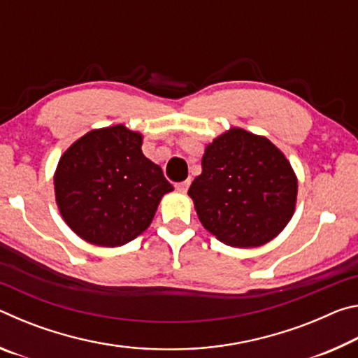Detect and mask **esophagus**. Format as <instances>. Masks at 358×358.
<instances>
[{"label": "esophagus", "instance_id": "34e87169", "mask_svg": "<svg viewBox=\"0 0 358 358\" xmlns=\"http://www.w3.org/2000/svg\"><path fill=\"white\" fill-rule=\"evenodd\" d=\"M189 185H191V181H189V180H186V181H180V183L175 185V189H177L178 192H186V191H187V187H189Z\"/></svg>", "mask_w": 358, "mask_h": 358}]
</instances>
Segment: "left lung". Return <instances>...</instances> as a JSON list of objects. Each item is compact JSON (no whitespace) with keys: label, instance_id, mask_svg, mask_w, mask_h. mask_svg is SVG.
Returning a JSON list of instances; mask_svg holds the SVG:
<instances>
[{"label":"left lung","instance_id":"obj_1","mask_svg":"<svg viewBox=\"0 0 358 358\" xmlns=\"http://www.w3.org/2000/svg\"><path fill=\"white\" fill-rule=\"evenodd\" d=\"M299 181L268 138L232 128L207 145L202 173L189 187L202 226L234 248L268 243L287 226Z\"/></svg>","mask_w":358,"mask_h":358}]
</instances>
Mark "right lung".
I'll return each instance as SVG.
<instances>
[{"label":"right lung","mask_w":358,"mask_h":358,"mask_svg":"<svg viewBox=\"0 0 358 358\" xmlns=\"http://www.w3.org/2000/svg\"><path fill=\"white\" fill-rule=\"evenodd\" d=\"M142 141L141 132L117 124L87 132L59 157L57 205L82 240L104 248L129 243L173 191L162 169L142 153Z\"/></svg>","instance_id":"1"}]
</instances>
